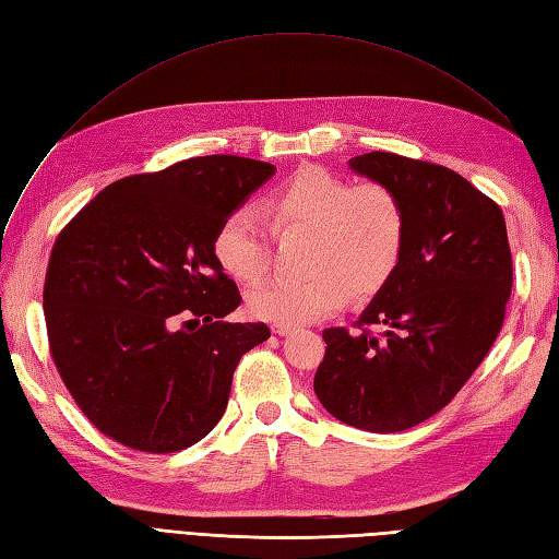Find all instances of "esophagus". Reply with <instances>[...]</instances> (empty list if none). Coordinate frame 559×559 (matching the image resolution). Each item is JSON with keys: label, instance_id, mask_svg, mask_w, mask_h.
I'll return each instance as SVG.
<instances>
[{"label": "esophagus", "instance_id": "obj_1", "mask_svg": "<svg viewBox=\"0 0 559 559\" xmlns=\"http://www.w3.org/2000/svg\"><path fill=\"white\" fill-rule=\"evenodd\" d=\"M273 333L275 335H286V333H292V326L289 324H273Z\"/></svg>", "mask_w": 559, "mask_h": 559}]
</instances>
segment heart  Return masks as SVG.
Returning <instances> with one entry per match:
<instances>
[{
  "label": "heart",
  "mask_w": 559,
  "mask_h": 559,
  "mask_svg": "<svg viewBox=\"0 0 559 559\" xmlns=\"http://www.w3.org/2000/svg\"><path fill=\"white\" fill-rule=\"evenodd\" d=\"M275 233H308V277H273L247 294L253 317L302 324L341 310L349 292L376 294L394 275L405 247V207L380 181L352 183L324 167H300L263 200ZM259 210H233L218 224L212 251L235 282H257L267 267V233Z\"/></svg>",
  "instance_id": "b5f03b06"
}]
</instances>
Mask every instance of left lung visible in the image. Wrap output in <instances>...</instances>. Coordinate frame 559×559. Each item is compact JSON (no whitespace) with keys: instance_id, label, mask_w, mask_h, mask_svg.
Segmentation results:
<instances>
[{"instance_id":"left-lung-1","label":"left lung","mask_w":559,"mask_h":559,"mask_svg":"<svg viewBox=\"0 0 559 559\" xmlns=\"http://www.w3.org/2000/svg\"><path fill=\"white\" fill-rule=\"evenodd\" d=\"M349 167L399 193L405 247L359 331H324L314 394L349 427L394 433L445 408L497 341L511 247L497 202L443 165L370 151Z\"/></svg>"}]
</instances>
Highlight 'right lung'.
<instances>
[{
  "instance_id": "right-lung-1",
  "label": "right lung",
  "mask_w": 559,
  "mask_h": 559,
  "mask_svg": "<svg viewBox=\"0 0 559 559\" xmlns=\"http://www.w3.org/2000/svg\"><path fill=\"white\" fill-rule=\"evenodd\" d=\"M275 175L240 156H200L109 183L50 251V357L81 413L116 443L177 452L228 405L242 354L270 337L224 321L240 306L218 267V224Z\"/></svg>"
}]
</instances>
